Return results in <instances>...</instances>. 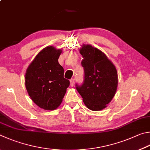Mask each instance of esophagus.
<instances>
[{
	"label": "esophagus",
	"mask_w": 150,
	"mask_h": 150,
	"mask_svg": "<svg viewBox=\"0 0 150 150\" xmlns=\"http://www.w3.org/2000/svg\"><path fill=\"white\" fill-rule=\"evenodd\" d=\"M74 84H75V80L73 79H71L70 80V85H71V86H74Z\"/></svg>",
	"instance_id": "34e87169"
}]
</instances>
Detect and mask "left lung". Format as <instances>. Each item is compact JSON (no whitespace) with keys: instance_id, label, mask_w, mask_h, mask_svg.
<instances>
[{"instance_id":"obj_1","label":"left lung","mask_w":150,"mask_h":150,"mask_svg":"<svg viewBox=\"0 0 150 150\" xmlns=\"http://www.w3.org/2000/svg\"><path fill=\"white\" fill-rule=\"evenodd\" d=\"M83 59L84 81L76 87L89 110L100 111L107 107L115 96L118 86L116 67L107 56L97 48L83 45L79 50Z\"/></svg>"}]
</instances>
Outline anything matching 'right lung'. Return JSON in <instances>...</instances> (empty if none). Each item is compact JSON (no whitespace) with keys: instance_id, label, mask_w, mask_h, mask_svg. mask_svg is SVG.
<instances>
[{"instance_id":"1","label":"right lung","mask_w":150,"mask_h":150,"mask_svg":"<svg viewBox=\"0 0 150 150\" xmlns=\"http://www.w3.org/2000/svg\"><path fill=\"white\" fill-rule=\"evenodd\" d=\"M62 49L45 47L27 68L25 84L35 104L45 110H54L62 102L69 81L64 77V69L58 63Z\"/></svg>"}]
</instances>
